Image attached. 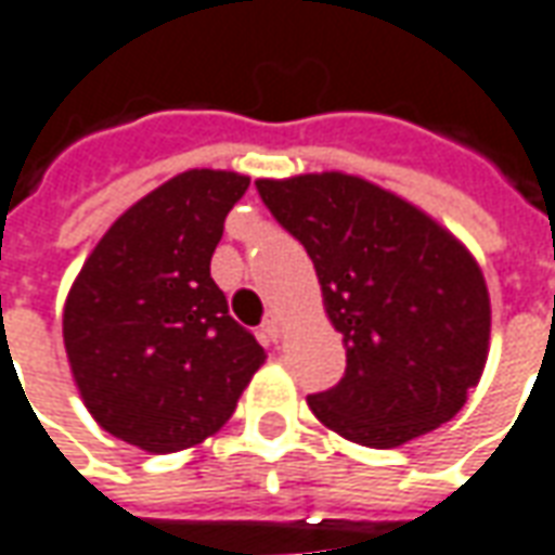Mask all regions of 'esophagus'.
I'll return each instance as SVG.
<instances>
[{"mask_svg":"<svg viewBox=\"0 0 555 555\" xmlns=\"http://www.w3.org/2000/svg\"><path fill=\"white\" fill-rule=\"evenodd\" d=\"M261 327H264V333L270 336V339H279V336H282V318H279L276 312H270Z\"/></svg>","mask_w":555,"mask_h":555,"instance_id":"1","label":"esophagus"}]
</instances>
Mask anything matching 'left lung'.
Instances as JSON below:
<instances>
[{
    "label": "left lung",
    "mask_w": 555,
    "mask_h": 555,
    "mask_svg": "<svg viewBox=\"0 0 555 555\" xmlns=\"http://www.w3.org/2000/svg\"><path fill=\"white\" fill-rule=\"evenodd\" d=\"M255 185L304 243L343 333V382L306 397L312 414L378 451L448 424L490 354V291L475 255L412 201L354 173Z\"/></svg>",
    "instance_id": "1"
}]
</instances>
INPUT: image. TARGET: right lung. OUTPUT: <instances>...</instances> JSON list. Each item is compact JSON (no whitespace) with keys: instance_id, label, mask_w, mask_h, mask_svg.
<instances>
[{"instance_id":"obj_1","label":"right lung","mask_w":555,"mask_h":555,"mask_svg":"<svg viewBox=\"0 0 555 555\" xmlns=\"http://www.w3.org/2000/svg\"><path fill=\"white\" fill-rule=\"evenodd\" d=\"M237 170L192 168L131 204L68 288L62 339L87 412L146 453L219 433L267 360L210 276Z\"/></svg>"}]
</instances>
